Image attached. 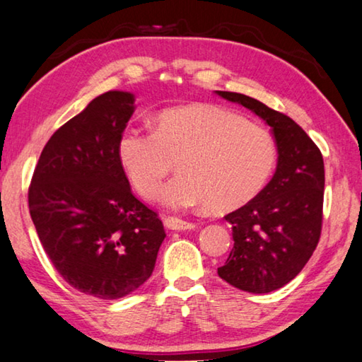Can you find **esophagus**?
Masks as SVG:
<instances>
[{"label": "esophagus", "mask_w": 362, "mask_h": 362, "mask_svg": "<svg viewBox=\"0 0 362 362\" xmlns=\"http://www.w3.org/2000/svg\"><path fill=\"white\" fill-rule=\"evenodd\" d=\"M165 228H168L171 230H191L195 228V223L191 221H185L181 218H175V216H168L165 218Z\"/></svg>", "instance_id": "1"}]
</instances>
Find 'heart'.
Listing matches in <instances>:
<instances>
[{
  "mask_svg": "<svg viewBox=\"0 0 362 362\" xmlns=\"http://www.w3.org/2000/svg\"><path fill=\"white\" fill-rule=\"evenodd\" d=\"M117 156L142 197L157 192L177 162L180 175L157 195L171 210L204 205L229 211L262 192L276 165V144L264 128L220 105L194 104L160 112L156 132L127 128Z\"/></svg>",
  "mask_w": 362,
  "mask_h": 362,
  "instance_id": "obj_1",
  "label": "heart"
}]
</instances>
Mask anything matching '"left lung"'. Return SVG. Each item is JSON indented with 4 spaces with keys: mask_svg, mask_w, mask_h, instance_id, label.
<instances>
[{
    "mask_svg": "<svg viewBox=\"0 0 362 362\" xmlns=\"http://www.w3.org/2000/svg\"><path fill=\"white\" fill-rule=\"evenodd\" d=\"M271 127L277 167L271 181L239 210L226 215L234 247L218 276L250 293H269L293 279L321 237L324 160L303 128L281 112L240 93L216 91Z\"/></svg>",
    "mask_w": 362,
    "mask_h": 362,
    "instance_id": "left-lung-1",
    "label": "left lung"
}]
</instances>
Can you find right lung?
Listing matches in <instances>:
<instances>
[{
  "mask_svg": "<svg viewBox=\"0 0 362 362\" xmlns=\"http://www.w3.org/2000/svg\"><path fill=\"white\" fill-rule=\"evenodd\" d=\"M134 94L107 91L46 142L28 189L41 245L59 274L86 295L117 300L149 279L167 234L139 202L117 156Z\"/></svg>",
  "mask_w": 362,
  "mask_h": 362,
  "instance_id": "add662e5",
  "label": "right lung"
}]
</instances>
